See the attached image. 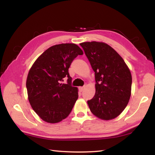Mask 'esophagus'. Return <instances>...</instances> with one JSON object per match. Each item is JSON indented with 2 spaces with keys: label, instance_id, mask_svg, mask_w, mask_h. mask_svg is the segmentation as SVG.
Masks as SVG:
<instances>
[{
  "label": "esophagus",
  "instance_id": "1",
  "mask_svg": "<svg viewBox=\"0 0 155 155\" xmlns=\"http://www.w3.org/2000/svg\"><path fill=\"white\" fill-rule=\"evenodd\" d=\"M84 86H80V87H79V90L80 92H82L84 91Z\"/></svg>",
  "mask_w": 155,
  "mask_h": 155
}]
</instances>
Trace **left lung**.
<instances>
[{"instance_id":"8db88e82","label":"left lung","mask_w":155,"mask_h":155,"mask_svg":"<svg viewBox=\"0 0 155 155\" xmlns=\"http://www.w3.org/2000/svg\"><path fill=\"white\" fill-rule=\"evenodd\" d=\"M84 49L95 75L96 92L87 101L91 112L102 120H112L123 112L131 97L132 77L123 58L102 42H84Z\"/></svg>"}]
</instances>
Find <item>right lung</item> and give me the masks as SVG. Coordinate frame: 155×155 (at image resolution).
Returning a JSON list of instances; mask_svg holds the SVG:
<instances>
[{"mask_svg": "<svg viewBox=\"0 0 155 155\" xmlns=\"http://www.w3.org/2000/svg\"><path fill=\"white\" fill-rule=\"evenodd\" d=\"M83 51L74 43H62L46 50L30 69L26 80L28 101L39 117L49 123L66 118L78 98V91L71 86V64ZM68 78L67 84L61 82Z\"/></svg>", "mask_w": 155, "mask_h": 155, "instance_id": "add662e5", "label": "right lung"}]
</instances>
